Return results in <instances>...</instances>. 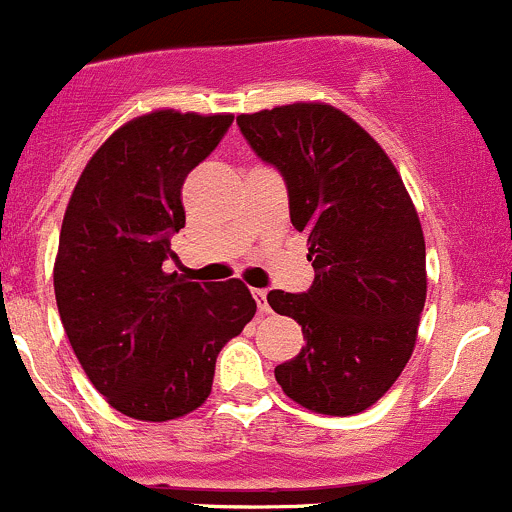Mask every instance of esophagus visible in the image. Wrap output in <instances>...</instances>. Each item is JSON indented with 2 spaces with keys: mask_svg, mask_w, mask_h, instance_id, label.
<instances>
[{
  "mask_svg": "<svg viewBox=\"0 0 512 512\" xmlns=\"http://www.w3.org/2000/svg\"><path fill=\"white\" fill-rule=\"evenodd\" d=\"M254 298H256L258 311H261V313H268V311H271V306H268V301H266V291H263V288H256V291H254Z\"/></svg>",
  "mask_w": 512,
  "mask_h": 512,
  "instance_id": "esophagus-1",
  "label": "esophagus"
}]
</instances>
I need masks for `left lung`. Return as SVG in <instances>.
Segmentation results:
<instances>
[{
    "label": "left lung",
    "mask_w": 512,
    "mask_h": 512,
    "mask_svg": "<svg viewBox=\"0 0 512 512\" xmlns=\"http://www.w3.org/2000/svg\"><path fill=\"white\" fill-rule=\"evenodd\" d=\"M236 121L286 179L316 271L308 293H268L306 336L273 371L278 386L313 413L356 416L386 396L416 348L428 291L416 206L381 144L336 106L296 101Z\"/></svg>",
    "instance_id": "obj_1"
}]
</instances>
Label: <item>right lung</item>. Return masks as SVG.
<instances>
[{"instance_id": "1", "label": "right lung", "mask_w": 512, "mask_h": 512, "mask_svg": "<svg viewBox=\"0 0 512 512\" xmlns=\"http://www.w3.org/2000/svg\"><path fill=\"white\" fill-rule=\"evenodd\" d=\"M234 114L156 109L126 121L84 166L64 211L54 293L69 343L111 408L146 423L196 411L216 356L254 318L244 281L164 271L186 224L181 186Z\"/></svg>"}]
</instances>
